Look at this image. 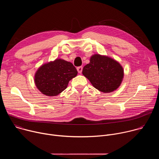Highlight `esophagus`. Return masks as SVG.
I'll use <instances>...</instances> for the list:
<instances>
[{
	"mask_svg": "<svg viewBox=\"0 0 159 159\" xmlns=\"http://www.w3.org/2000/svg\"><path fill=\"white\" fill-rule=\"evenodd\" d=\"M77 70L79 74H81L82 72V66H79L77 68Z\"/></svg>",
	"mask_w": 159,
	"mask_h": 159,
	"instance_id": "obj_1",
	"label": "esophagus"
}]
</instances>
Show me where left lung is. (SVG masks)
Segmentation results:
<instances>
[{
    "mask_svg": "<svg viewBox=\"0 0 159 159\" xmlns=\"http://www.w3.org/2000/svg\"><path fill=\"white\" fill-rule=\"evenodd\" d=\"M82 74L99 91L109 93L121 85L124 70L119 62L109 57L95 54L84 66Z\"/></svg>",
    "mask_w": 159,
    "mask_h": 159,
    "instance_id": "left-lung-1",
    "label": "left lung"
}]
</instances>
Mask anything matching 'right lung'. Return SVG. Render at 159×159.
<instances>
[{"label": "right lung", "mask_w": 159, "mask_h": 159, "mask_svg": "<svg viewBox=\"0 0 159 159\" xmlns=\"http://www.w3.org/2000/svg\"><path fill=\"white\" fill-rule=\"evenodd\" d=\"M77 73L72 63L58 58L39 68L34 75V83L44 95L56 96L67 87Z\"/></svg>", "instance_id": "1"}]
</instances>
